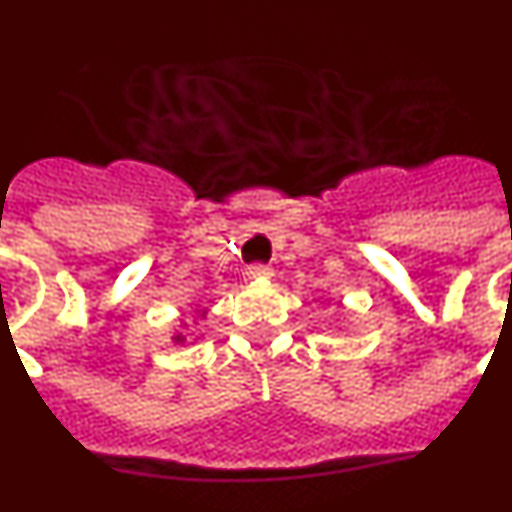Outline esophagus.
<instances>
[{
  "label": "esophagus",
  "instance_id": "esophagus-1",
  "mask_svg": "<svg viewBox=\"0 0 512 512\" xmlns=\"http://www.w3.org/2000/svg\"><path fill=\"white\" fill-rule=\"evenodd\" d=\"M243 279H248V282H256V279H271V269L264 264H253L243 271Z\"/></svg>",
  "mask_w": 512,
  "mask_h": 512
}]
</instances>
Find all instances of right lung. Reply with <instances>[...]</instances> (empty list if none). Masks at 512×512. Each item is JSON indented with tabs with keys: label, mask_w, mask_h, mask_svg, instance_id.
I'll return each instance as SVG.
<instances>
[{
	"label": "right lung",
	"mask_w": 512,
	"mask_h": 512,
	"mask_svg": "<svg viewBox=\"0 0 512 512\" xmlns=\"http://www.w3.org/2000/svg\"><path fill=\"white\" fill-rule=\"evenodd\" d=\"M184 328H189L187 323H182ZM171 343H176V346H189V343H194V341H189V336L187 333H184V330H174V333H171Z\"/></svg>",
	"instance_id": "add662e5"
}]
</instances>
